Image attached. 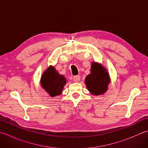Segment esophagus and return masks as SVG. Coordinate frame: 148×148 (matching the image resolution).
<instances>
[{"label": "esophagus", "mask_w": 148, "mask_h": 148, "mask_svg": "<svg viewBox=\"0 0 148 148\" xmlns=\"http://www.w3.org/2000/svg\"><path fill=\"white\" fill-rule=\"evenodd\" d=\"M80 79H81V77H80V76H75L74 77V78H73V80L75 82H79V80H80Z\"/></svg>", "instance_id": "1"}]
</instances>
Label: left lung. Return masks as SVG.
Returning <instances> with one entry per match:
<instances>
[{
    "label": "left lung",
    "instance_id": "1",
    "mask_svg": "<svg viewBox=\"0 0 148 148\" xmlns=\"http://www.w3.org/2000/svg\"><path fill=\"white\" fill-rule=\"evenodd\" d=\"M110 82V77L107 69L101 63L92 62L90 73L85 79L86 87L90 93L94 95L104 94Z\"/></svg>",
    "mask_w": 148,
    "mask_h": 148
}]
</instances>
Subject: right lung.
Wrapping results in <instances>:
<instances>
[{"mask_svg": "<svg viewBox=\"0 0 148 148\" xmlns=\"http://www.w3.org/2000/svg\"><path fill=\"white\" fill-rule=\"evenodd\" d=\"M66 83L65 76L60 74L52 65L43 72L40 78V85L51 97L62 95Z\"/></svg>", "mask_w": 148, "mask_h": 148, "instance_id": "right-lung-1", "label": "right lung"}]
</instances>
